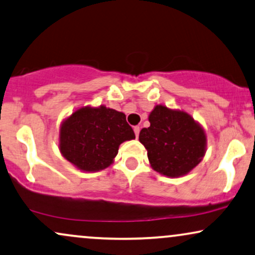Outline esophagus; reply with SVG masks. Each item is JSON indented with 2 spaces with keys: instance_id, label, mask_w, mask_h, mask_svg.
Listing matches in <instances>:
<instances>
[{
  "instance_id": "1",
  "label": "esophagus",
  "mask_w": 255,
  "mask_h": 255,
  "mask_svg": "<svg viewBox=\"0 0 255 255\" xmlns=\"http://www.w3.org/2000/svg\"><path fill=\"white\" fill-rule=\"evenodd\" d=\"M133 131H134V134H136V137L138 138V136H139L140 128H139V127H134V128H133Z\"/></svg>"
}]
</instances>
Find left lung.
Returning a JSON list of instances; mask_svg holds the SVG:
<instances>
[{
    "label": "left lung",
    "instance_id": "8db88e82",
    "mask_svg": "<svg viewBox=\"0 0 255 255\" xmlns=\"http://www.w3.org/2000/svg\"><path fill=\"white\" fill-rule=\"evenodd\" d=\"M150 127L139 132L152 169L168 177L187 175L202 161L207 136L187 112L156 105L149 115Z\"/></svg>",
    "mask_w": 255,
    "mask_h": 255
}]
</instances>
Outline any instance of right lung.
Here are the masks:
<instances>
[{"instance_id":"right-lung-1","label":"right lung","mask_w":255,"mask_h":255,"mask_svg":"<svg viewBox=\"0 0 255 255\" xmlns=\"http://www.w3.org/2000/svg\"><path fill=\"white\" fill-rule=\"evenodd\" d=\"M136 138L127 117L106 106H85L62 122L61 155L83 171H99L112 164L119 145Z\"/></svg>"}]
</instances>
